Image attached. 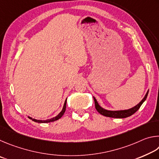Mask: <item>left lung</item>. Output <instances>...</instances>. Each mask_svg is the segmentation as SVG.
I'll return each instance as SVG.
<instances>
[{
    "label": "left lung",
    "mask_w": 159,
    "mask_h": 159,
    "mask_svg": "<svg viewBox=\"0 0 159 159\" xmlns=\"http://www.w3.org/2000/svg\"><path fill=\"white\" fill-rule=\"evenodd\" d=\"M149 91H147L146 95L144 96V97L143 98V99L139 102V103L135 105V107H133L130 109L129 110H118V111H112V110H105L102 108V107H101L99 105V104L97 102L96 99L93 97L94 99V102H95V107L96 110L101 114V115L107 116V117H112V118H118V119H122V118H126L129 117V116H131L133 114L135 113L137 111L139 110V108L140 107V106L142 105V104L145 101V100L147 97V95H148Z\"/></svg>",
    "instance_id": "left-lung-1"
}]
</instances>
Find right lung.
<instances>
[{
    "label": "right lung",
    "mask_w": 159,
    "mask_h": 159,
    "mask_svg": "<svg viewBox=\"0 0 159 159\" xmlns=\"http://www.w3.org/2000/svg\"><path fill=\"white\" fill-rule=\"evenodd\" d=\"M66 101H67V99L66 100L65 102H64L63 107L62 110H61V112L59 114H58V115L57 116H55V117H53V118L50 119H47V120H38V119H33V118H31V117H30V116H29V118L30 119H32V121H33L38 122V123H49V122H52V121H57V120H58V119H59L61 117V116H62L63 115L64 112H65L66 108Z\"/></svg>",
    "instance_id": "obj_1"
}]
</instances>
